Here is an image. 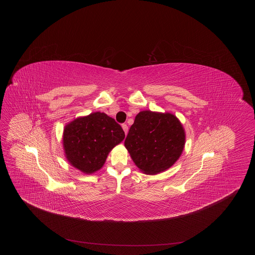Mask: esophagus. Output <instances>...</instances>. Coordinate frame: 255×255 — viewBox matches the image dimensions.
Listing matches in <instances>:
<instances>
[{
    "label": "esophagus",
    "instance_id": "obj_1",
    "mask_svg": "<svg viewBox=\"0 0 255 255\" xmlns=\"http://www.w3.org/2000/svg\"><path fill=\"white\" fill-rule=\"evenodd\" d=\"M122 129H123L125 134H127V133H128V126H127V124H122Z\"/></svg>",
    "mask_w": 255,
    "mask_h": 255
}]
</instances>
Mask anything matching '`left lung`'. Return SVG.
Wrapping results in <instances>:
<instances>
[{
    "instance_id": "left-lung-1",
    "label": "left lung",
    "mask_w": 255,
    "mask_h": 255,
    "mask_svg": "<svg viewBox=\"0 0 255 255\" xmlns=\"http://www.w3.org/2000/svg\"><path fill=\"white\" fill-rule=\"evenodd\" d=\"M185 134L172 114L142 111L130 127L124 145L135 165L153 175L171 167L180 158Z\"/></svg>"
}]
</instances>
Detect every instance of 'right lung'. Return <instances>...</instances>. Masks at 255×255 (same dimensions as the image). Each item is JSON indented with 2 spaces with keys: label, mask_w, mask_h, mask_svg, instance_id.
Returning <instances> with one entry per match:
<instances>
[{
  "label": "right lung",
  "mask_w": 255,
  "mask_h": 255,
  "mask_svg": "<svg viewBox=\"0 0 255 255\" xmlns=\"http://www.w3.org/2000/svg\"><path fill=\"white\" fill-rule=\"evenodd\" d=\"M124 137L118 122L97 112L68 124L63 144L70 163L86 174H92L103 166L110 151Z\"/></svg>",
  "instance_id": "right-lung-1"
}]
</instances>
